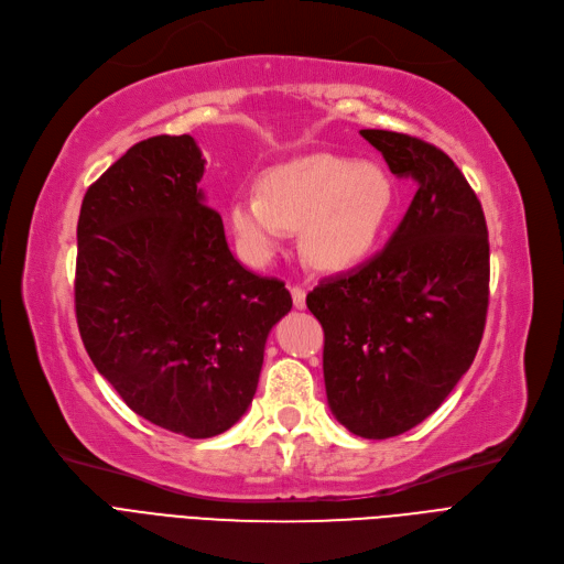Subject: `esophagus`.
I'll use <instances>...</instances> for the list:
<instances>
[{"label": "esophagus", "instance_id": "esophagus-1", "mask_svg": "<svg viewBox=\"0 0 564 564\" xmlns=\"http://www.w3.org/2000/svg\"><path fill=\"white\" fill-rule=\"evenodd\" d=\"M292 304H295V308H306V290L304 288H292Z\"/></svg>", "mask_w": 564, "mask_h": 564}]
</instances>
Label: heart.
Instances as JSON below:
<instances>
[{"mask_svg":"<svg viewBox=\"0 0 564 564\" xmlns=\"http://www.w3.org/2000/svg\"><path fill=\"white\" fill-rule=\"evenodd\" d=\"M260 193H239L228 226L253 264L276 256L288 230L302 228V253L323 272H346L369 256L397 205V188L378 163L311 154L269 167Z\"/></svg>","mask_w":564,"mask_h":564,"instance_id":"b5f03b06","label":"heart"}]
</instances>
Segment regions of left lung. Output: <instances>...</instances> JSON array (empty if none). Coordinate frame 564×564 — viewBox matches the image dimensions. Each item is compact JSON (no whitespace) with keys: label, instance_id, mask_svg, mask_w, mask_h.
Wrapping results in <instances>:
<instances>
[{"label":"left lung","instance_id":"1","mask_svg":"<svg viewBox=\"0 0 564 564\" xmlns=\"http://www.w3.org/2000/svg\"><path fill=\"white\" fill-rule=\"evenodd\" d=\"M417 193L387 247L308 292L325 329L323 371L334 417L369 440L394 437L435 412L481 343L488 230L456 163L405 133L364 129Z\"/></svg>","mask_w":564,"mask_h":564}]
</instances>
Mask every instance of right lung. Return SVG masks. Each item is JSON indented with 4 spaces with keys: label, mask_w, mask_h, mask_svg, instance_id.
I'll return each instance as SVG.
<instances>
[{
    "label": "right lung",
    "mask_w": 564,
    "mask_h": 564,
    "mask_svg": "<svg viewBox=\"0 0 564 564\" xmlns=\"http://www.w3.org/2000/svg\"><path fill=\"white\" fill-rule=\"evenodd\" d=\"M203 173L191 135L133 144L85 193L76 260V317L96 371L140 417L193 440L249 410L267 336L292 308L283 281L230 253Z\"/></svg>",
    "instance_id": "right-lung-1"
}]
</instances>
